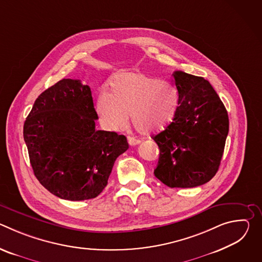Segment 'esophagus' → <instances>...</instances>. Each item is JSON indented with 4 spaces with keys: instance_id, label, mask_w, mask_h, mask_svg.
I'll return each instance as SVG.
<instances>
[{
    "instance_id": "obj_1",
    "label": "esophagus",
    "mask_w": 262,
    "mask_h": 262,
    "mask_svg": "<svg viewBox=\"0 0 262 262\" xmlns=\"http://www.w3.org/2000/svg\"><path fill=\"white\" fill-rule=\"evenodd\" d=\"M127 141H128V144H129L130 146H135V145H138V144L141 143V140L136 139V138H134V137H127Z\"/></svg>"
}]
</instances>
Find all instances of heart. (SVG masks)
Listing matches in <instances>:
<instances>
[{
    "mask_svg": "<svg viewBox=\"0 0 262 262\" xmlns=\"http://www.w3.org/2000/svg\"><path fill=\"white\" fill-rule=\"evenodd\" d=\"M110 92L101 90L96 111L104 125L122 130L132 122L142 134L163 130L174 119L178 108V92L164 79L139 71H121L111 78Z\"/></svg>",
    "mask_w": 262,
    "mask_h": 262,
    "instance_id": "b5f03b06",
    "label": "heart"
}]
</instances>
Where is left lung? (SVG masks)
I'll return each instance as SVG.
<instances>
[{
    "label": "left lung",
    "mask_w": 262,
    "mask_h": 262,
    "mask_svg": "<svg viewBox=\"0 0 262 262\" xmlns=\"http://www.w3.org/2000/svg\"><path fill=\"white\" fill-rule=\"evenodd\" d=\"M178 108L152 139L160 148L155 175L170 188H195L217 172L229 132L225 105L208 81L174 71Z\"/></svg>",
    "instance_id": "obj_1"
}]
</instances>
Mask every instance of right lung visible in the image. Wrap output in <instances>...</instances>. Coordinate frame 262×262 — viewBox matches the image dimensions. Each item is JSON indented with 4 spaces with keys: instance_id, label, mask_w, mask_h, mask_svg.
Here are the masks:
<instances>
[{
    "instance_id": "add662e5",
    "label": "right lung",
    "mask_w": 262,
    "mask_h": 262,
    "mask_svg": "<svg viewBox=\"0 0 262 262\" xmlns=\"http://www.w3.org/2000/svg\"><path fill=\"white\" fill-rule=\"evenodd\" d=\"M91 89L63 79L42 92L24 124L34 174L55 196L82 201L97 197L116 159L128 149L123 135L95 129Z\"/></svg>"
}]
</instances>
